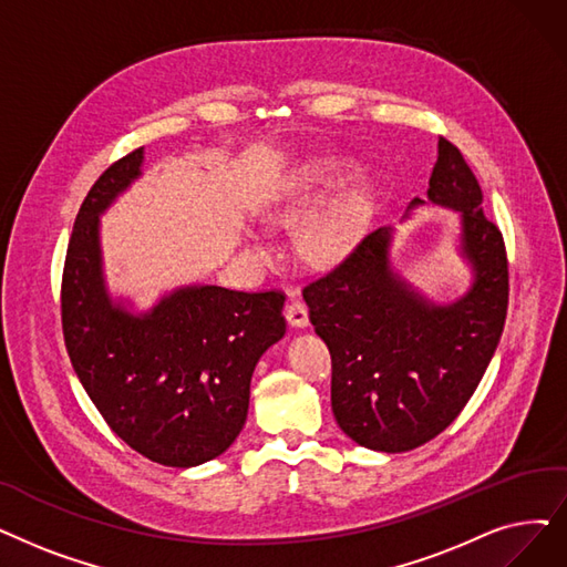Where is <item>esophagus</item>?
Returning a JSON list of instances; mask_svg holds the SVG:
<instances>
[{
	"label": "esophagus",
	"mask_w": 567,
	"mask_h": 567,
	"mask_svg": "<svg viewBox=\"0 0 567 567\" xmlns=\"http://www.w3.org/2000/svg\"><path fill=\"white\" fill-rule=\"evenodd\" d=\"M285 317L291 327H308V306L301 299H289L285 306Z\"/></svg>",
	"instance_id": "esophagus-1"
}]
</instances>
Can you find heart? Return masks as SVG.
Segmentation results:
<instances>
[{
  "instance_id": "1",
  "label": "heart",
  "mask_w": 567,
  "mask_h": 567,
  "mask_svg": "<svg viewBox=\"0 0 567 567\" xmlns=\"http://www.w3.org/2000/svg\"><path fill=\"white\" fill-rule=\"evenodd\" d=\"M342 166L338 162L317 164L308 178L293 185L276 206L274 215L285 227H299L324 206L329 194L340 183ZM368 210V196L361 189L342 194L340 199L322 215H317L301 236L303 252L315 264H331L344 255L363 225Z\"/></svg>"
}]
</instances>
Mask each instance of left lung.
<instances>
[{
  "instance_id": "1",
  "label": "left lung",
  "mask_w": 567,
  "mask_h": 567,
  "mask_svg": "<svg viewBox=\"0 0 567 567\" xmlns=\"http://www.w3.org/2000/svg\"><path fill=\"white\" fill-rule=\"evenodd\" d=\"M429 199L461 210L475 285L447 308L429 306L389 270V231L361 238L303 287L310 322L331 352V408L361 447L408 452L445 431L475 393L501 340L509 266L482 187L458 147L440 136ZM414 204H422L416 199Z\"/></svg>"
}]
</instances>
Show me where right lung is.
Listing matches in <instances>:
<instances>
[{
  "label": "right lung",
  "instance_id": "1",
  "mask_svg": "<svg viewBox=\"0 0 567 567\" xmlns=\"http://www.w3.org/2000/svg\"><path fill=\"white\" fill-rule=\"evenodd\" d=\"M143 147L90 187L62 270L64 344L111 431L162 465L189 467L223 454L240 433L259 357L285 336L280 289L187 287L151 315L113 308L102 280L96 215L125 189Z\"/></svg>",
  "mask_w": 567,
  "mask_h": 567
}]
</instances>
